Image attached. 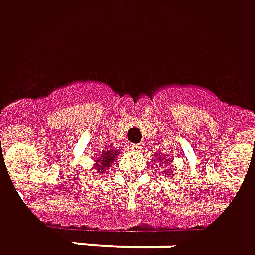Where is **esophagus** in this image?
I'll return each mask as SVG.
<instances>
[{
  "mask_svg": "<svg viewBox=\"0 0 255 255\" xmlns=\"http://www.w3.org/2000/svg\"><path fill=\"white\" fill-rule=\"evenodd\" d=\"M130 149H131V152L140 153V152H141L142 147H141V145H140V144H133V145H131V147H130Z\"/></svg>",
  "mask_w": 255,
  "mask_h": 255,
  "instance_id": "obj_1",
  "label": "esophagus"
}]
</instances>
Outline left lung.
<instances>
[{
  "label": "left lung",
  "instance_id": "obj_1",
  "mask_svg": "<svg viewBox=\"0 0 255 255\" xmlns=\"http://www.w3.org/2000/svg\"><path fill=\"white\" fill-rule=\"evenodd\" d=\"M155 158H156V160H158V166H159L160 169H162V167H163V169H165L166 171H169L170 170V166H173L171 165V163H173V162H171V156H169V155H163V156H160L159 153H158V155H155ZM165 174H167V173H165Z\"/></svg>",
  "mask_w": 255,
  "mask_h": 255
}]
</instances>
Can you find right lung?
Masks as SVG:
<instances>
[{"label":"right lung","instance_id":"obj_1","mask_svg":"<svg viewBox=\"0 0 255 255\" xmlns=\"http://www.w3.org/2000/svg\"><path fill=\"white\" fill-rule=\"evenodd\" d=\"M119 153L118 149H104L103 153H100V156L95 158V163H93V169L99 171V173H103L107 167H111V165L114 163V160L117 159V155Z\"/></svg>","mask_w":255,"mask_h":255}]
</instances>
